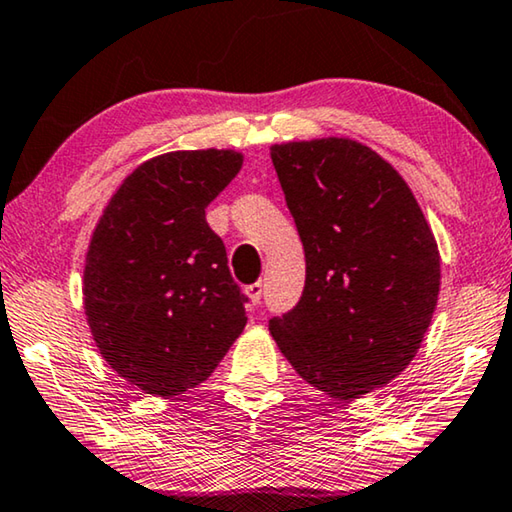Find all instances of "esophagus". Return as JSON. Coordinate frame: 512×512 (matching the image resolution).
Returning a JSON list of instances; mask_svg holds the SVG:
<instances>
[{
	"instance_id": "obj_1",
	"label": "esophagus",
	"mask_w": 512,
	"mask_h": 512,
	"mask_svg": "<svg viewBox=\"0 0 512 512\" xmlns=\"http://www.w3.org/2000/svg\"><path fill=\"white\" fill-rule=\"evenodd\" d=\"M264 294V282H253V285L246 287V296L250 298V305H259Z\"/></svg>"
}]
</instances>
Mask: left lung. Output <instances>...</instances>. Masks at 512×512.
Here are the masks:
<instances>
[{
	"label": "left lung",
	"instance_id": "8db88e82",
	"mask_svg": "<svg viewBox=\"0 0 512 512\" xmlns=\"http://www.w3.org/2000/svg\"><path fill=\"white\" fill-rule=\"evenodd\" d=\"M305 250V289L269 330L291 367L332 399L387 385L415 358L440 294V253L403 177L367 145H273Z\"/></svg>",
	"mask_w": 512,
	"mask_h": 512
}]
</instances>
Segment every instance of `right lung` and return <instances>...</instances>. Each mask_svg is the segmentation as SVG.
Segmentation results:
<instances>
[{
	"mask_svg": "<svg viewBox=\"0 0 512 512\" xmlns=\"http://www.w3.org/2000/svg\"><path fill=\"white\" fill-rule=\"evenodd\" d=\"M232 150L145 161L97 223L84 310L102 358L143 392L175 396L212 376L246 326V303L205 209L239 173Z\"/></svg>",
	"mask_w": 512,
	"mask_h": 512,
	"instance_id": "add662e5",
	"label": "right lung"
}]
</instances>
